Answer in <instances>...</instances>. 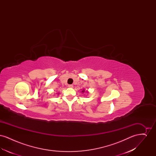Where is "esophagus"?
<instances>
[{
    "label": "esophagus",
    "instance_id": "34e87169",
    "mask_svg": "<svg viewBox=\"0 0 156 156\" xmlns=\"http://www.w3.org/2000/svg\"><path fill=\"white\" fill-rule=\"evenodd\" d=\"M68 88H73V85H68Z\"/></svg>",
    "mask_w": 156,
    "mask_h": 156
}]
</instances>
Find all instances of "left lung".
Here are the masks:
<instances>
[{
  "instance_id": "8db88e82",
  "label": "left lung",
  "mask_w": 156,
  "mask_h": 156,
  "mask_svg": "<svg viewBox=\"0 0 156 156\" xmlns=\"http://www.w3.org/2000/svg\"><path fill=\"white\" fill-rule=\"evenodd\" d=\"M84 92V90H82V92Z\"/></svg>"
}]
</instances>
